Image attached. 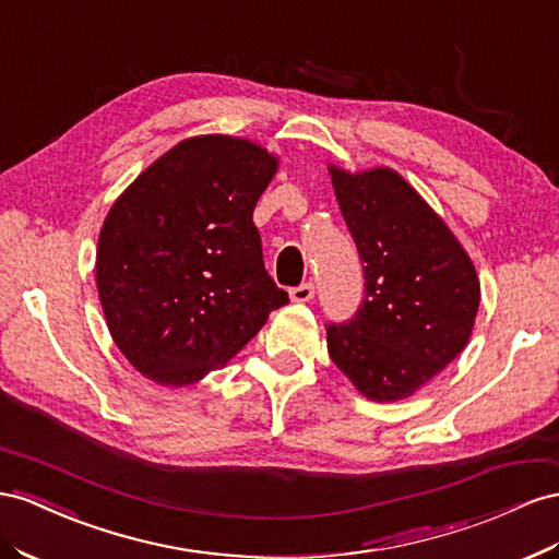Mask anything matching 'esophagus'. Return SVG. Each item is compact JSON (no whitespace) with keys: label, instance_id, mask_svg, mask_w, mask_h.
Listing matches in <instances>:
<instances>
[{"label":"esophagus","instance_id":"34e87169","mask_svg":"<svg viewBox=\"0 0 559 559\" xmlns=\"http://www.w3.org/2000/svg\"><path fill=\"white\" fill-rule=\"evenodd\" d=\"M289 296H292L294 304H308V300L314 298V284L306 282V284H300V286H294V289L289 292Z\"/></svg>","mask_w":559,"mask_h":559}]
</instances>
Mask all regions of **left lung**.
<instances>
[{
  "mask_svg": "<svg viewBox=\"0 0 559 559\" xmlns=\"http://www.w3.org/2000/svg\"><path fill=\"white\" fill-rule=\"evenodd\" d=\"M341 214L365 263L367 296L326 350L361 397L400 402L432 381L471 341L479 277L459 237L388 167L329 164Z\"/></svg>",
  "mask_w": 559,
  "mask_h": 559,
  "instance_id": "1",
  "label": "left lung"
}]
</instances>
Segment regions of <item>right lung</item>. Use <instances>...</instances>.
<instances>
[{"instance_id": "right-lung-1", "label": "right lung", "mask_w": 559, "mask_h": 559, "mask_svg": "<svg viewBox=\"0 0 559 559\" xmlns=\"http://www.w3.org/2000/svg\"><path fill=\"white\" fill-rule=\"evenodd\" d=\"M280 157L239 135L176 143L119 194L96 247L110 336L147 381L186 388L289 304L263 265L253 206Z\"/></svg>"}]
</instances>
